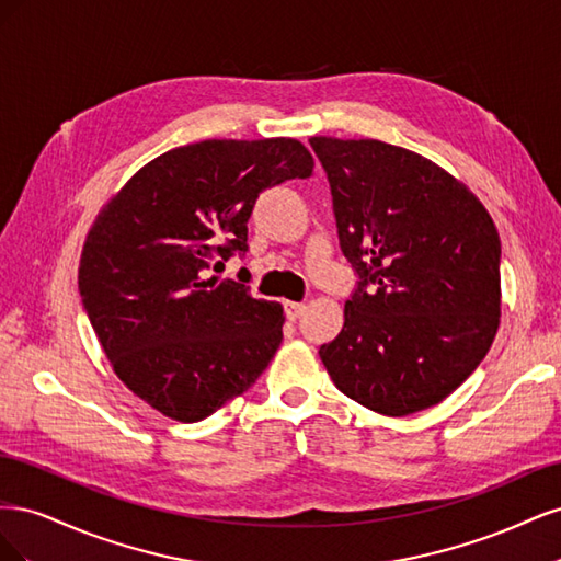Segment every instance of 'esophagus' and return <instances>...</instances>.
<instances>
[{"label":"esophagus","instance_id":"34e87169","mask_svg":"<svg viewBox=\"0 0 561 561\" xmlns=\"http://www.w3.org/2000/svg\"><path fill=\"white\" fill-rule=\"evenodd\" d=\"M283 309H285V316H287V318H290V320H297L307 307H304V304H299V301H285V304H283Z\"/></svg>","mask_w":561,"mask_h":561}]
</instances>
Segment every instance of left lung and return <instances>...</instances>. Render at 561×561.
<instances>
[{"label":"left lung","mask_w":561,"mask_h":561,"mask_svg":"<svg viewBox=\"0 0 561 561\" xmlns=\"http://www.w3.org/2000/svg\"><path fill=\"white\" fill-rule=\"evenodd\" d=\"M339 245L358 285L320 346L334 386L386 416L443 402L482 363L501 318V241L472 192L410 149L311 138Z\"/></svg>","instance_id":"8db88e82"}]
</instances>
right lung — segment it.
<instances>
[{
	"label": "right lung",
	"instance_id": "right-lung-1",
	"mask_svg": "<svg viewBox=\"0 0 561 561\" xmlns=\"http://www.w3.org/2000/svg\"><path fill=\"white\" fill-rule=\"evenodd\" d=\"M311 175L313 157L293 138L203 140L147 163L98 215L81 304L135 396L194 423L260 379L283 342V307L210 271L248 252L264 190Z\"/></svg>",
	"mask_w": 561,
	"mask_h": 561
}]
</instances>
